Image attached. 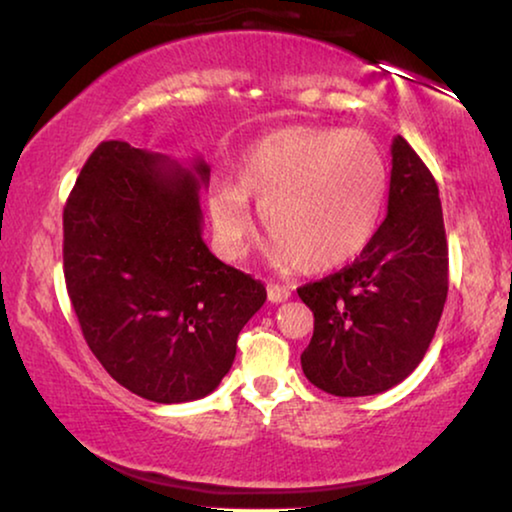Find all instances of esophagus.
<instances>
[{
	"mask_svg": "<svg viewBox=\"0 0 512 512\" xmlns=\"http://www.w3.org/2000/svg\"><path fill=\"white\" fill-rule=\"evenodd\" d=\"M289 298H291L289 286L275 284V282L268 284V300H270V303H284V300H289Z\"/></svg>",
	"mask_w": 512,
	"mask_h": 512,
	"instance_id": "obj_1",
	"label": "esophagus"
}]
</instances>
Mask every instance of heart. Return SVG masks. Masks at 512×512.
Segmentation results:
<instances>
[{"mask_svg":"<svg viewBox=\"0 0 512 512\" xmlns=\"http://www.w3.org/2000/svg\"><path fill=\"white\" fill-rule=\"evenodd\" d=\"M387 184V163L368 135L293 125L244 153L237 186H216L209 214L223 254L242 258L256 233L249 205L256 200L272 235V263L324 272L349 263L373 240Z\"/></svg>","mask_w":512,"mask_h":512,"instance_id":"heart-1","label":"heart"}]
</instances>
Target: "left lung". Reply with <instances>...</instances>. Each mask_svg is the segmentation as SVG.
<instances>
[{
    "label": "left lung",
    "instance_id": "left-lung-1",
    "mask_svg": "<svg viewBox=\"0 0 512 512\" xmlns=\"http://www.w3.org/2000/svg\"><path fill=\"white\" fill-rule=\"evenodd\" d=\"M298 296L314 314L300 363L326 394H382L424 359L447 298V240L436 179L401 135L391 144L387 219L352 265Z\"/></svg>",
    "mask_w": 512,
    "mask_h": 512
}]
</instances>
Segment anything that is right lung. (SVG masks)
Wrapping results in <instances>:
<instances>
[{"instance_id": "add662e5", "label": "right lung", "mask_w": 512, "mask_h": 512, "mask_svg": "<svg viewBox=\"0 0 512 512\" xmlns=\"http://www.w3.org/2000/svg\"><path fill=\"white\" fill-rule=\"evenodd\" d=\"M205 160L181 170L163 153L102 142L62 214L65 284L104 370L153 403L219 387L237 335L268 298L202 240Z\"/></svg>"}]
</instances>
